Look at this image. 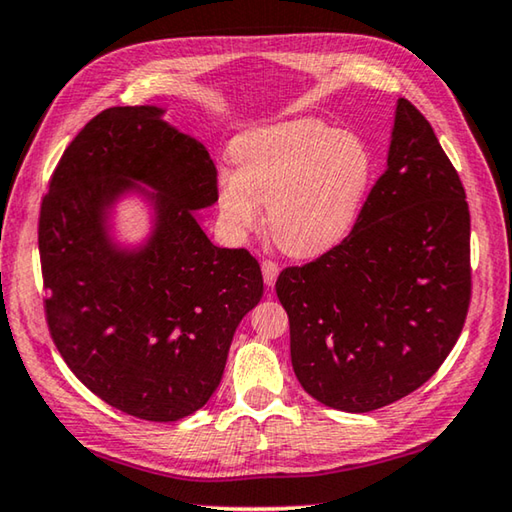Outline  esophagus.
<instances>
[{"mask_svg": "<svg viewBox=\"0 0 512 512\" xmlns=\"http://www.w3.org/2000/svg\"><path fill=\"white\" fill-rule=\"evenodd\" d=\"M262 275H264V284L266 287H273L277 275H280V266H277L273 259H264L262 262Z\"/></svg>", "mask_w": 512, "mask_h": 512, "instance_id": "34e87169", "label": "esophagus"}]
</instances>
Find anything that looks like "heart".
Returning a JSON list of instances; mask_svg holds the SVG:
<instances>
[{
  "instance_id": "obj_1",
  "label": "heart",
  "mask_w": 512,
  "mask_h": 512,
  "mask_svg": "<svg viewBox=\"0 0 512 512\" xmlns=\"http://www.w3.org/2000/svg\"><path fill=\"white\" fill-rule=\"evenodd\" d=\"M237 171L219 180L221 221L244 235L268 205V235L284 253L316 257L339 246L366 203L372 151L361 137L316 117L257 126L235 142Z\"/></svg>"
}]
</instances>
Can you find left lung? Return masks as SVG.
<instances>
[{
	"label": "left lung",
	"instance_id": "8db88e82",
	"mask_svg": "<svg viewBox=\"0 0 512 512\" xmlns=\"http://www.w3.org/2000/svg\"><path fill=\"white\" fill-rule=\"evenodd\" d=\"M470 289L461 178L429 121L400 99L386 171L350 235L275 282L300 386L348 413L402 400L452 352Z\"/></svg>",
	"mask_w": 512,
	"mask_h": 512
}]
</instances>
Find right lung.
<instances>
[{"mask_svg": "<svg viewBox=\"0 0 512 512\" xmlns=\"http://www.w3.org/2000/svg\"><path fill=\"white\" fill-rule=\"evenodd\" d=\"M128 195L150 207L137 245L114 232ZM216 203V167L164 108H108L67 146L40 207L51 339L103 402L151 422L207 404L228 350L264 293L257 259L207 239L196 212Z\"/></svg>", "mask_w": 512, "mask_h": 512, "instance_id": "obj_1", "label": "right lung"}]
</instances>
